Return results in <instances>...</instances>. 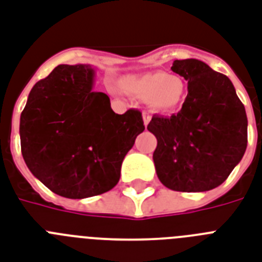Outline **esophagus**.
Wrapping results in <instances>:
<instances>
[{
    "label": "esophagus",
    "instance_id": "esophagus-1",
    "mask_svg": "<svg viewBox=\"0 0 262 262\" xmlns=\"http://www.w3.org/2000/svg\"><path fill=\"white\" fill-rule=\"evenodd\" d=\"M142 118H144V125H145V126H148V124H149V121H150L149 114H148L146 112H144L142 113Z\"/></svg>",
    "mask_w": 262,
    "mask_h": 262
}]
</instances>
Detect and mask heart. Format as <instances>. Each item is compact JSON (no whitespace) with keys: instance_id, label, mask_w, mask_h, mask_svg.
<instances>
[{"instance_id":"obj_1","label":"heart","mask_w":262,"mask_h":262,"mask_svg":"<svg viewBox=\"0 0 262 262\" xmlns=\"http://www.w3.org/2000/svg\"><path fill=\"white\" fill-rule=\"evenodd\" d=\"M120 86L132 97L145 99L150 109L160 113L179 110L187 97V84L182 76L163 71L125 76Z\"/></svg>"}]
</instances>
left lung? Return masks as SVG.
<instances>
[{
    "label": "left lung",
    "mask_w": 262,
    "mask_h": 262,
    "mask_svg": "<svg viewBox=\"0 0 262 262\" xmlns=\"http://www.w3.org/2000/svg\"><path fill=\"white\" fill-rule=\"evenodd\" d=\"M171 70L188 82L179 113L153 116V161L167 188L203 192L221 186L241 161L248 145L245 106L231 80L198 59L175 60Z\"/></svg>",
    "instance_id": "left-lung-1"
}]
</instances>
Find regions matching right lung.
I'll list each match as a JSON object with an SVG mask.
<instances>
[{"label": "right lung", "instance_id": "add662e5", "mask_svg": "<svg viewBox=\"0 0 262 262\" xmlns=\"http://www.w3.org/2000/svg\"><path fill=\"white\" fill-rule=\"evenodd\" d=\"M94 78L89 64H59L32 87L20 117L27 167L47 188L70 199L112 190L145 129L138 110L113 112L110 98L93 90Z\"/></svg>", "mask_w": 262, "mask_h": 262}]
</instances>
